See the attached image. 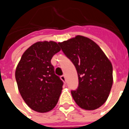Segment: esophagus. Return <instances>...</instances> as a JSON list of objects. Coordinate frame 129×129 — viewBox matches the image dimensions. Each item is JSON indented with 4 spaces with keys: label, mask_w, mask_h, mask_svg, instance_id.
Masks as SVG:
<instances>
[{
    "label": "esophagus",
    "mask_w": 129,
    "mask_h": 129,
    "mask_svg": "<svg viewBox=\"0 0 129 129\" xmlns=\"http://www.w3.org/2000/svg\"><path fill=\"white\" fill-rule=\"evenodd\" d=\"M61 80H62V81L64 82V83H65V82H66V77H65V76H61Z\"/></svg>",
    "instance_id": "obj_1"
}]
</instances>
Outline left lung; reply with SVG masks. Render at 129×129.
<instances>
[{"mask_svg":"<svg viewBox=\"0 0 129 129\" xmlns=\"http://www.w3.org/2000/svg\"><path fill=\"white\" fill-rule=\"evenodd\" d=\"M58 44L77 70L78 88L71 92L75 102L84 110L98 109L108 99L113 84L110 61L94 41L82 35Z\"/></svg>","mask_w":129,"mask_h":129,"instance_id":"left-lung-1","label":"left lung"}]
</instances>
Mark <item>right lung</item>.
<instances>
[{
	"label": "right lung",
	"instance_id": "1",
	"mask_svg": "<svg viewBox=\"0 0 129 129\" xmlns=\"http://www.w3.org/2000/svg\"><path fill=\"white\" fill-rule=\"evenodd\" d=\"M60 50L56 42H37L24 52L16 68L20 95L30 109L38 112L52 110L61 94L63 83L51 64L52 57Z\"/></svg>",
	"mask_w": 129,
	"mask_h": 129
}]
</instances>
